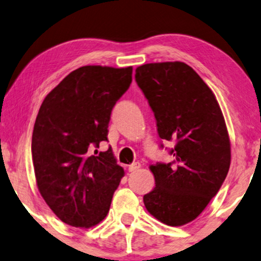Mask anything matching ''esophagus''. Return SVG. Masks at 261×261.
<instances>
[{"label":"esophagus","mask_w":261,"mask_h":261,"mask_svg":"<svg viewBox=\"0 0 261 261\" xmlns=\"http://www.w3.org/2000/svg\"><path fill=\"white\" fill-rule=\"evenodd\" d=\"M140 167H141V164L137 162V163H133L132 165H129L128 170H129V172H135V171H138Z\"/></svg>","instance_id":"34e87169"}]
</instances>
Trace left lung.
<instances>
[{
    "mask_svg": "<svg viewBox=\"0 0 261 261\" xmlns=\"http://www.w3.org/2000/svg\"><path fill=\"white\" fill-rule=\"evenodd\" d=\"M159 137L176 142L174 160L149 166L155 187L144 196L147 212L167 226L194 221L220 190L230 166V141L219 102L197 72L181 62L137 67ZM163 146V145H162Z\"/></svg>",
    "mask_w": 261,
    "mask_h": 261,
    "instance_id": "obj_1",
    "label": "left lung"
}]
</instances>
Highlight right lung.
I'll return each mask as SVG.
<instances>
[{
	"label": "right lung",
	"instance_id": "obj_1",
	"mask_svg": "<svg viewBox=\"0 0 261 261\" xmlns=\"http://www.w3.org/2000/svg\"><path fill=\"white\" fill-rule=\"evenodd\" d=\"M133 67L87 65L67 74L46 96L32 135L35 180L64 223L90 228L109 212L124 176L107 141L113 107L132 83Z\"/></svg>",
	"mask_w": 261,
	"mask_h": 261
}]
</instances>
